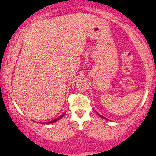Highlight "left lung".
<instances>
[{"label": "left lung", "mask_w": 156, "mask_h": 156, "mask_svg": "<svg viewBox=\"0 0 156 156\" xmlns=\"http://www.w3.org/2000/svg\"><path fill=\"white\" fill-rule=\"evenodd\" d=\"M97 114L98 115H99V116L100 117H101V118H103V119H106V120H108V119H106V118H105V117H104L103 116H101V115H100L99 114H98V113H97Z\"/></svg>", "instance_id": "left-lung-1"}]
</instances>
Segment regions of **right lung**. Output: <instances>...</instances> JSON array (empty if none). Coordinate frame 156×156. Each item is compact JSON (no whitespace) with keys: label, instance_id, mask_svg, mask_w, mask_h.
<instances>
[{"label":"right lung","instance_id":"right-lung-1","mask_svg":"<svg viewBox=\"0 0 156 156\" xmlns=\"http://www.w3.org/2000/svg\"><path fill=\"white\" fill-rule=\"evenodd\" d=\"M65 112L63 114H62L60 116H59L58 118L55 119H54V120H52V121H49V122H48V123H47V124H50V123H54V122H55V121H58V120H59V119H60L62 118V117H63L64 116H65Z\"/></svg>","mask_w":156,"mask_h":156}]
</instances>
